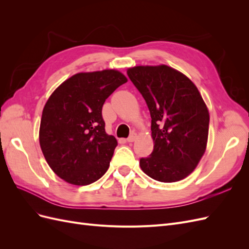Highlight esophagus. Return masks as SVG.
I'll return each mask as SVG.
<instances>
[{
	"label": "esophagus",
	"mask_w": 249,
	"mask_h": 249,
	"mask_svg": "<svg viewBox=\"0 0 249 249\" xmlns=\"http://www.w3.org/2000/svg\"><path fill=\"white\" fill-rule=\"evenodd\" d=\"M135 139H136V134L133 133V134L130 135L129 137L126 138V141H127V142H133V141H135Z\"/></svg>",
	"instance_id": "obj_1"
}]
</instances>
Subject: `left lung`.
<instances>
[{
	"instance_id": "8db88e82",
	"label": "left lung",
	"mask_w": 249,
	"mask_h": 249,
	"mask_svg": "<svg viewBox=\"0 0 249 249\" xmlns=\"http://www.w3.org/2000/svg\"><path fill=\"white\" fill-rule=\"evenodd\" d=\"M127 76L152 118L154 150L141 158V169L163 183L185 178L197 166L208 141L210 116L198 89L167 65L135 66Z\"/></svg>"
}]
</instances>
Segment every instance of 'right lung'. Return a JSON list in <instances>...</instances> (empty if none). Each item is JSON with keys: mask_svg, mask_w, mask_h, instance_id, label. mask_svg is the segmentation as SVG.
I'll return each mask as SVG.
<instances>
[{"mask_svg": "<svg viewBox=\"0 0 249 249\" xmlns=\"http://www.w3.org/2000/svg\"><path fill=\"white\" fill-rule=\"evenodd\" d=\"M126 78L107 70L63 82L42 111L39 143L49 166L65 182L85 186L101 178L117 146L105 131L103 105Z\"/></svg>", "mask_w": 249, "mask_h": 249, "instance_id": "obj_1", "label": "right lung"}]
</instances>
